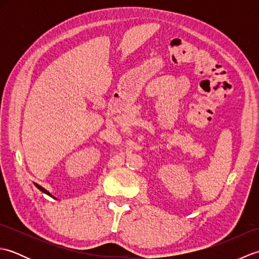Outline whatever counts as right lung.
<instances>
[{"label":"right lung","mask_w":259,"mask_h":259,"mask_svg":"<svg viewBox=\"0 0 259 259\" xmlns=\"http://www.w3.org/2000/svg\"><path fill=\"white\" fill-rule=\"evenodd\" d=\"M34 185L36 186V188H37V189H40L42 192H45V194H47V195H49V196H50V197H52V195L50 194V192H49L47 189L43 188V187H41L40 185H37V184H34Z\"/></svg>","instance_id":"1"}]
</instances>
